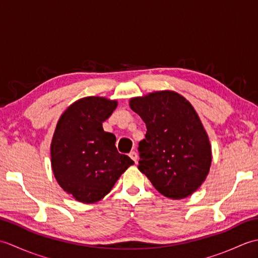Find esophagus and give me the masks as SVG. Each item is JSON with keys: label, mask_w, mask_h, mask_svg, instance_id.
<instances>
[{"label": "esophagus", "mask_w": 258, "mask_h": 258, "mask_svg": "<svg viewBox=\"0 0 258 258\" xmlns=\"http://www.w3.org/2000/svg\"><path fill=\"white\" fill-rule=\"evenodd\" d=\"M130 157L132 158V160H133L135 163H138V160H139V155H138V153L134 152V151H132V152L130 153Z\"/></svg>", "instance_id": "esophagus-1"}]
</instances>
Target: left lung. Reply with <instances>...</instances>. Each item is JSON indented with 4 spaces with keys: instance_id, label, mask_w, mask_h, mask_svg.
<instances>
[{
    "instance_id": "8db88e82",
    "label": "left lung",
    "mask_w": 258,
    "mask_h": 258,
    "mask_svg": "<svg viewBox=\"0 0 258 258\" xmlns=\"http://www.w3.org/2000/svg\"><path fill=\"white\" fill-rule=\"evenodd\" d=\"M130 106L147 128L139 144L140 171L169 199L193 194L205 180L212 163L210 141L194 107L172 91L134 97Z\"/></svg>"
}]
</instances>
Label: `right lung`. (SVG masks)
Segmentation results:
<instances>
[{
	"label": "right lung",
	"mask_w": 258,
	"mask_h": 258,
	"mask_svg": "<svg viewBox=\"0 0 258 258\" xmlns=\"http://www.w3.org/2000/svg\"><path fill=\"white\" fill-rule=\"evenodd\" d=\"M117 106L98 96L81 98L59 117L51 144L52 169L59 186L81 203H95L134 162L119 154L116 138L102 123Z\"/></svg>",
	"instance_id": "1"
}]
</instances>
